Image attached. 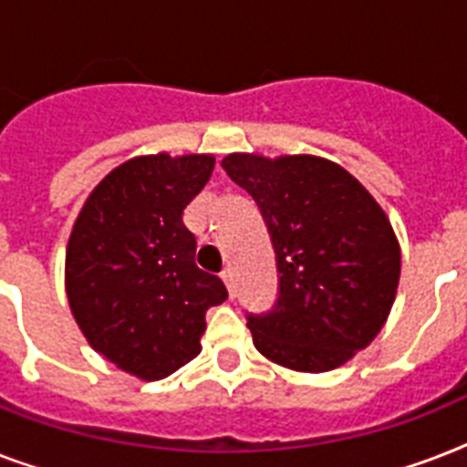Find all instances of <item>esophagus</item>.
<instances>
[{
    "mask_svg": "<svg viewBox=\"0 0 467 467\" xmlns=\"http://www.w3.org/2000/svg\"><path fill=\"white\" fill-rule=\"evenodd\" d=\"M220 276H223V281H225V285H227V291H230V296L234 298V293H237V284H234V271L225 269L223 274H220Z\"/></svg>",
    "mask_w": 467,
    "mask_h": 467,
    "instance_id": "obj_1",
    "label": "esophagus"
}]
</instances>
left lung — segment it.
Wrapping results in <instances>:
<instances>
[{
	"label": "left lung",
	"instance_id": "obj_1",
	"mask_svg": "<svg viewBox=\"0 0 467 467\" xmlns=\"http://www.w3.org/2000/svg\"><path fill=\"white\" fill-rule=\"evenodd\" d=\"M223 169L254 198L276 252V300L247 312L254 347L307 373L368 347L400 281L398 240L373 196L347 169L310 155H227Z\"/></svg>",
	"mask_w": 467,
	"mask_h": 467
}]
</instances>
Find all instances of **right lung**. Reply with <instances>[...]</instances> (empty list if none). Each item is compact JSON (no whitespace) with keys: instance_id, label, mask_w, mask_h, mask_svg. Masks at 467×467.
Listing matches in <instances>:
<instances>
[{"instance_id":"obj_1","label":"right lung","mask_w":467,"mask_h":467,"mask_svg":"<svg viewBox=\"0 0 467 467\" xmlns=\"http://www.w3.org/2000/svg\"><path fill=\"white\" fill-rule=\"evenodd\" d=\"M211 155L135 157L91 191L67 244V298L89 344L145 380L201 351L205 310L225 284L196 266L183 208L213 174Z\"/></svg>"}]
</instances>
